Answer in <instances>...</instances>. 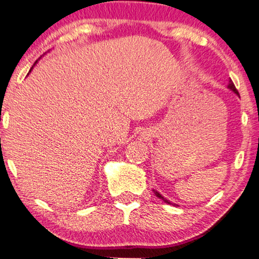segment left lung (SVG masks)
I'll return each instance as SVG.
<instances>
[{"mask_svg": "<svg viewBox=\"0 0 259 259\" xmlns=\"http://www.w3.org/2000/svg\"><path fill=\"white\" fill-rule=\"evenodd\" d=\"M228 89H230L231 90V92H234L236 95H237V96H239V94H238V92H237V89H236V87H235V84H234V83H232V81H231V79H230V81H229V84H228ZM152 191H154V194L156 195V197H158V198H161V199H163V201H164L166 204H172V203H171L170 201H167V199L166 198H164V197H163V196L161 195V194H159V192L158 191H156V190H152ZM172 205H175V204H172Z\"/></svg>", "mask_w": 259, "mask_h": 259, "instance_id": "left-lung-1", "label": "left lung"}]
</instances>
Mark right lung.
<instances>
[{"mask_svg":"<svg viewBox=\"0 0 259 259\" xmlns=\"http://www.w3.org/2000/svg\"><path fill=\"white\" fill-rule=\"evenodd\" d=\"M36 63H37V61H36V62H35V63H34V65H32V67H31V69H30V70H29V72H30V71L32 70V68H34V67H35V64H36ZM29 72H28V75H29Z\"/></svg>","mask_w":259,"mask_h":259,"instance_id":"obj_1","label":"right lung"}]
</instances>
